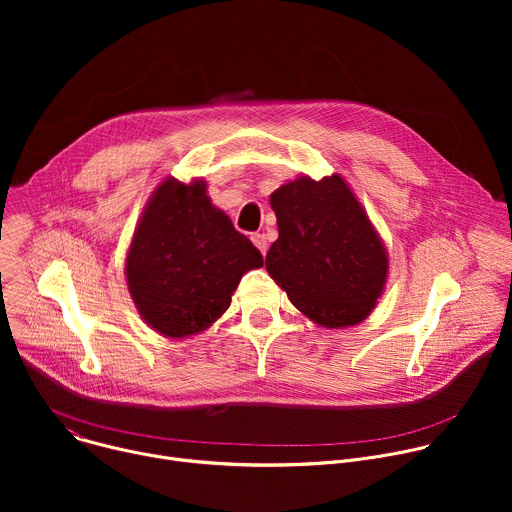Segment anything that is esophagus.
Instances as JSON below:
<instances>
[{
	"mask_svg": "<svg viewBox=\"0 0 512 512\" xmlns=\"http://www.w3.org/2000/svg\"><path fill=\"white\" fill-rule=\"evenodd\" d=\"M251 241H253V245L265 255L267 253V237L263 235V233H253L251 235Z\"/></svg>",
	"mask_w": 512,
	"mask_h": 512,
	"instance_id": "34e87169",
	"label": "esophagus"
}]
</instances>
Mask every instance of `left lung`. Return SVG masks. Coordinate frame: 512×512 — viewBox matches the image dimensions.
<instances>
[{"mask_svg": "<svg viewBox=\"0 0 512 512\" xmlns=\"http://www.w3.org/2000/svg\"><path fill=\"white\" fill-rule=\"evenodd\" d=\"M279 239L265 267L291 304L326 328L371 314L387 279V253L340 176L298 178L271 194Z\"/></svg>", "mask_w": 512, "mask_h": 512, "instance_id": "8db88e82", "label": "left lung"}]
</instances>
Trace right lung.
<instances>
[{"label": "right lung", "instance_id": "add662e5", "mask_svg": "<svg viewBox=\"0 0 512 512\" xmlns=\"http://www.w3.org/2000/svg\"><path fill=\"white\" fill-rule=\"evenodd\" d=\"M259 249L210 204L200 180H166L133 235L125 273L131 298L154 330L184 338L221 316Z\"/></svg>", "mask_w": 512, "mask_h": 512}]
</instances>
